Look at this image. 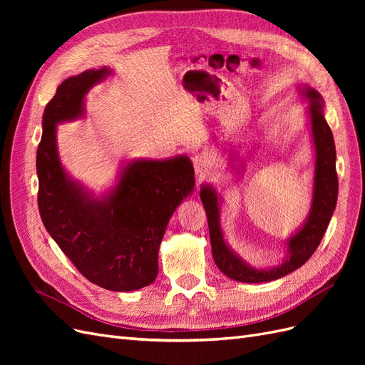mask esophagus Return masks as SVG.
<instances>
[{
    "mask_svg": "<svg viewBox=\"0 0 365 365\" xmlns=\"http://www.w3.org/2000/svg\"><path fill=\"white\" fill-rule=\"evenodd\" d=\"M192 163H193V168H195L196 173L200 175V176L207 175V172H208L210 169H212V165H213L212 157H210L208 153H205V152L196 153V155H193Z\"/></svg>",
    "mask_w": 365,
    "mask_h": 365,
    "instance_id": "obj_1",
    "label": "esophagus"
}]
</instances>
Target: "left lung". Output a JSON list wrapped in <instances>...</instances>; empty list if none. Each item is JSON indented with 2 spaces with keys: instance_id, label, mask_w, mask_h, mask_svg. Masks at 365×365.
<instances>
[{
  "instance_id": "8db88e82",
  "label": "left lung",
  "mask_w": 365,
  "mask_h": 365,
  "mask_svg": "<svg viewBox=\"0 0 365 365\" xmlns=\"http://www.w3.org/2000/svg\"><path fill=\"white\" fill-rule=\"evenodd\" d=\"M304 94L311 101L309 115H311L312 140L315 146L314 196L311 213H309L304 225L288 239V259L279 267H274L268 271L250 267L225 244L219 222V201L216 192L210 185H204L200 193L207 213L210 240H212V252L216 267L227 277L236 282L263 283L277 280L303 267L318 248L330 222V217L334 215L338 197L335 141L332 130H330L324 118L322 96L312 88H306Z\"/></svg>"
}]
</instances>
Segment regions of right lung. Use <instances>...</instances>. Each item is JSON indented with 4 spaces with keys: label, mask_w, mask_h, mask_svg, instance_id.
<instances>
[{
    "label": "right lung",
    "mask_w": 365,
    "mask_h": 365,
    "mask_svg": "<svg viewBox=\"0 0 365 365\" xmlns=\"http://www.w3.org/2000/svg\"><path fill=\"white\" fill-rule=\"evenodd\" d=\"M111 70L68 77L42 115L36 152L38 207L43 227L83 277L101 288L126 292L150 284L169 219L193 192L187 157L126 164L115 189L97 200L65 173L58 155L56 125L83 115V98Z\"/></svg>",
    "instance_id": "obj_1"
}]
</instances>
